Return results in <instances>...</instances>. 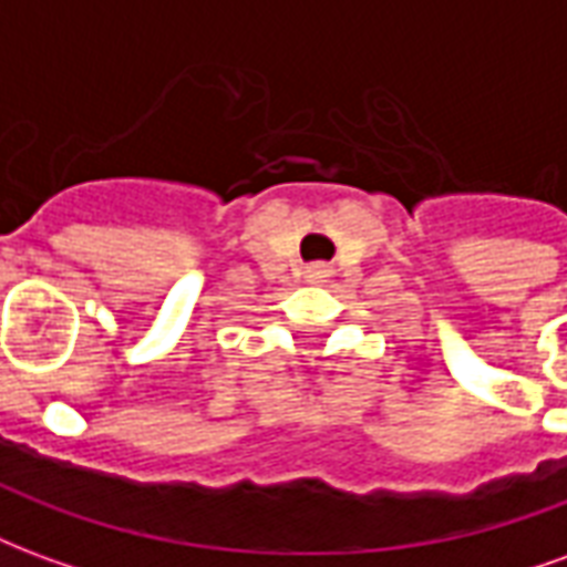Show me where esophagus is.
I'll return each instance as SVG.
<instances>
[{
	"instance_id": "obj_1",
	"label": "esophagus",
	"mask_w": 567,
	"mask_h": 567,
	"mask_svg": "<svg viewBox=\"0 0 567 567\" xmlns=\"http://www.w3.org/2000/svg\"><path fill=\"white\" fill-rule=\"evenodd\" d=\"M328 276H331V267H328V264H312V267H307L309 282H324Z\"/></svg>"
}]
</instances>
